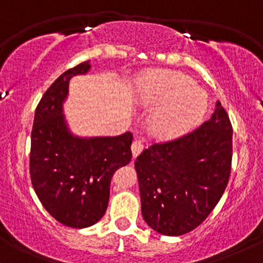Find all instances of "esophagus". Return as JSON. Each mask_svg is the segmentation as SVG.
Listing matches in <instances>:
<instances>
[{"mask_svg":"<svg viewBox=\"0 0 263 263\" xmlns=\"http://www.w3.org/2000/svg\"><path fill=\"white\" fill-rule=\"evenodd\" d=\"M131 151H132V156H134V158L137 157L138 154H140L141 152L143 151V143H142V141L141 140H135L134 142H132Z\"/></svg>","mask_w":263,"mask_h":263,"instance_id":"1","label":"esophagus"}]
</instances>
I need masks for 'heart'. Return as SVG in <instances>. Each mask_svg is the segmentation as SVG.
Wrapping results in <instances>:
<instances>
[{
    "mask_svg": "<svg viewBox=\"0 0 263 263\" xmlns=\"http://www.w3.org/2000/svg\"><path fill=\"white\" fill-rule=\"evenodd\" d=\"M138 97L143 103L163 104L151 127L160 136H174L200 122L207 111V96L196 82L176 72H160L141 83Z\"/></svg>",
    "mask_w": 263,
    "mask_h": 263,
    "instance_id": "b5f03b06",
    "label": "heart"
}]
</instances>
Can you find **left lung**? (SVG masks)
<instances>
[{
  "instance_id": "left-lung-1",
  "label": "left lung",
  "mask_w": 263,
  "mask_h": 263,
  "mask_svg": "<svg viewBox=\"0 0 263 263\" xmlns=\"http://www.w3.org/2000/svg\"><path fill=\"white\" fill-rule=\"evenodd\" d=\"M232 157L233 127L219 101L200 127L145 148L135 162L145 223L169 236L196 229L226 191Z\"/></svg>"
}]
</instances>
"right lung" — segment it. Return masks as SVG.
<instances>
[{
	"instance_id": "add662e5",
	"label": "right lung",
	"mask_w": 263,
	"mask_h": 263,
	"mask_svg": "<svg viewBox=\"0 0 263 263\" xmlns=\"http://www.w3.org/2000/svg\"><path fill=\"white\" fill-rule=\"evenodd\" d=\"M84 61L62 73L35 109L30 142V179L44 208L63 226L87 228L105 213L110 182L131 162V132L115 137L81 138L69 132L62 112L68 83L89 71Z\"/></svg>"
}]
</instances>
